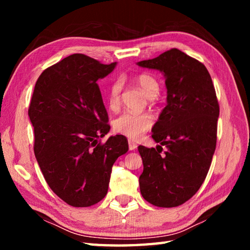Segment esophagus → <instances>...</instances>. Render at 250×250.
<instances>
[{"mask_svg": "<svg viewBox=\"0 0 250 250\" xmlns=\"http://www.w3.org/2000/svg\"><path fill=\"white\" fill-rule=\"evenodd\" d=\"M137 148V145L135 144V143L133 141H129V149L130 150H135Z\"/></svg>", "mask_w": 250, "mask_h": 250, "instance_id": "1", "label": "esophagus"}]
</instances>
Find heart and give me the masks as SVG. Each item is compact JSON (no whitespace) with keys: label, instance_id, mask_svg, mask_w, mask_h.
<instances>
[{"label":"heart","instance_id":"b5f03b06","mask_svg":"<svg viewBox=\"0 0 250 250\" xmlns=\"http://www.w3.org/2000/svg\"><path fill=\"white\" fill-rule=\"evenodd\" d=\"M134 83L148 98H153L160 90L158 79L150 73L143 72L134 77ZM122 84L120 81H115L110 84L107 93V104L110 109H117L120 105V94ZM153 125V119L149 114H133L125 111L113 120V129L119 134L135 140L149 130Z\"/></svg>","mask_w":250,"mask_h":250}]
</instances>
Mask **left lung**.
<instances>
[{"instance_id": "8db88e82", "label": "left lung", "mask_w": 250, "mask_h": 250, "mask_svg": "<svg viewBox=\"0 0 250 250\" xmlns=\"http://www.w3.org/2000/svg\"><path fill=\"white\" fill-rule=\"evenodd\" d=\"M137 64L163 72L167 89V104L151 135L161 146H139L141 193L155 206L176 207L198 192L208 173L219 116L215 87L203 63L176 48Z\"/></svg>"}]
</instances>
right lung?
Instances as JSON below:
<instances>
[{
    "label": "right lung",
    "mask_w": 250,
    "mask_h": 250,
    "mask_svg": "<svg viewBox=\"0 0 250 250\" xmlns=\"http://www.w3.org/2000/svg\"><path fill=\"white\" fill-rule=\"evenodd\" d=\"M115 65L71 55L41 74L32 94L37 163L50 189L74 207L104 199L115 161L129 149L124 135L100 140L110 125L97 82Z\"/></svg>",
    "instance_id": "1"
}]
</instances>
